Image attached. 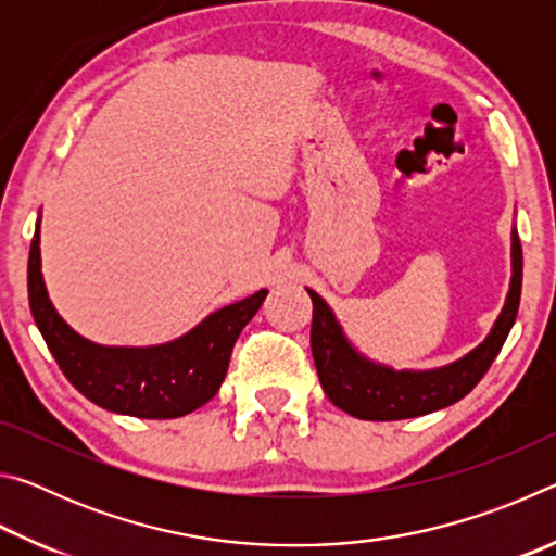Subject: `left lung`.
<instances>
[{
    "label": "left lung",
    "mask_w": 556,
    "mask_h": 556,
    "mask_svg": "<svg viewBox=\"0 0 556 556\" xmlns=\"http://www.w3.org/2000/svg\"><path fill=\"white\" fill-rule=\"evenodd\" d=\"M522 289V248L517 232H513V281L510 294L491 336L460 361L439 370L427 372H394L384 365L365 361L353 351L338 326L336 316L316 291L306 289L314 301L312 318V353L318 380L326 397L338 409L357 419L394 421L421 417V414L444 409L481 382L491 368L495 355L501 353L507 333L515 324Z\"/></svg>",
    "instance_id": "obj_1"
}]
</instances>
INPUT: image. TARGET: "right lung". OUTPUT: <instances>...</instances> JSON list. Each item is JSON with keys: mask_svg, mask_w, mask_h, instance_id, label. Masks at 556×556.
I'll return each mask as SVG.
<instances>
[{"mask_svg": "<svg viewBox=\"0 0 556 556\" xmlns=\"http://www.w3.org/2000/svg\"><path fill=\"white\" fill-rule=\"evenodd\" d=\"M267 289L211 314L178 341L108 348L73 331L55 312L41 275L39 228L29 250V306L65 378L98 407L139 419H176L203 407L228 372L232 345Z\"/></svg>", "mask_w": 556, "mask_h": 556, "instance_id": "right-lung-1", "label": "right lung"}]
</instances>
